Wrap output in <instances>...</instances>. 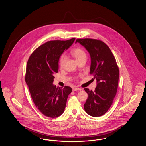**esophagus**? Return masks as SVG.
<instances>
[{
	"mask_svg": "<svg viewBox=\"0 0 146 146\" xmlns=\"http://www.w3.org/2000/svg\"><path fill=\"white\" fill-rule=\"evenodd\" d=\"M82 90L80 88H73V91H80Z\"/></svg>",
	"mask_w": 146,
	"mask_h": 146,
	"instance_id": "obj_1",
	"label": "esophagus"
}]
</instances>
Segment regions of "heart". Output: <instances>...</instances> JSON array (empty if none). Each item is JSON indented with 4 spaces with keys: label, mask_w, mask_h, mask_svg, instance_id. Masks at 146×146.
<instances>
[{
    "label": "heart",
    "mask_w": 146,
    "mask_h": 146,
    "mask_svg": "<svg viewBox=\"0 0 146 146\" xmlns=\"http://www.w3.org/2000/svg\"><path fill=\"white\" fill-rule=\"evenodd\" d=\"M71 54L72 56L76 58L77 62H79L83 60L86 59V54L83 50L81 48H76L72 51ZM66 56L62 55L60 57L59 60V64L61 68H63L64 66L65 62L66 61Z\"/></svg>",
    "instance_id": "1"
}]
</instances>
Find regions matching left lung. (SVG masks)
Masks as SVG:
<instances>
[{"instance_id": "obj_1", "label": "left lung", "mask_w": 146, "mask_h": 146, "mask_svg": "<svg viewBox=\"0 0 146 146\" xmlns=\"http://www.w3.org/2000/svg\"><path fill=\"white\" fill-rule=\"evenodd\" d=\"M76 42L83 46L89 53L90 73L97 82L95 91L84 89L88 94L84 105V110L91 116L98 117L108 111L115 96L119 68L111 50L104 42L92 39H78Z\"/></svg>"}]
</instances>
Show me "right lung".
<instances>
[{"label":"right lung","instance_id":"right-lung-1","mask_svg":"<svg viewBox=\"0 0 146 146\" xmlns=\"http://www.w3.org/2000/svg\"><path fill=\"white\" fill-rule=\"evenodd\" d=\"M75 39L46 42L31 54L27 63L25 80L32 98L39 111L49 118L62 114L72 92L70 86L60 88L53 82L58 72L60 56Z\"/></svg>","mask_w":146,"mask_h":146}]
</instances>
